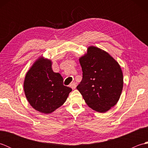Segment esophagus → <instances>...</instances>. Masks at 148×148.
<instances>
[{"instance_id":"esophagus-1","label":"esophagus","mask_w":148,"mask_h":148,"mask_svg":"<svg viewBox=\"0 0 148 148\" xmlns=\"http://www.w3.org/2000/svg\"><path fill=\"white\" fill-rule=\"evenodd\" d=\"M76 86H77L76 83H75V82L72 83L70 84V87L72 89H75V88H76Z\"/></svg>"}]
</instances>
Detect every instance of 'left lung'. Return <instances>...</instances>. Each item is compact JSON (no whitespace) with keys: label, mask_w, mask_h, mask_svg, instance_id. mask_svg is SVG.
Masks as SVG:
<instances>
[{"label":"left lung","mask_w":148,"mask_h":148,"mask_svg":"<svg viewBox=\"0 0 148 148\" xmlns=\"http://www.w3.org/2000/svg\"><path fill=\"white\" fill-rule=\"evenodd\" d=\"M83 79L77 89L87 105L100 112L108 111L119 99L123 85L118 63L108 53L90 46L79 58Z\"/></svg>","instance_id":"8db88e82"}]
</instances>
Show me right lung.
<instances>
[{
	"label": "right lung",
	"mask_w": 148,
	"mask_h": 148,
	"mask_svg": "<svg viewBox=\"0 0 148 148\" xmlns=\"http://www.w3.org/2000/svg\"><path fill=\"white\" fill-rule=\"evenodd\" d=\"M63 82L61 75L53 71L51 60L42 57L27 72L23 84L25 94L34 109L49 114L65 102L72 91Z\"/></svg>",
	"instance_id": "1"
}]
</instances>
